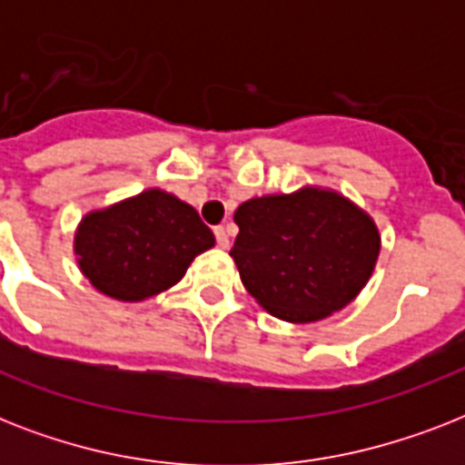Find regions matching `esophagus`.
I'll use <instances>...</instances> for the list:
<instances>
[{
	"instance_id": "34e87169",
	"label": "esophagus",
	"mask_w": 465,
	"mask_h": 465,
	"mask_svg": "<svg viewBox=\"0 0 465 465\" xmlns=\"http://www.w3.org/2000/svg\"><path fill=\"white\" fill-rule=\"evenodd\" d=\"M214 236H217L219 248H229V236H226L224 226H217V229H214Z\"/></svg>"
}]
</instances>
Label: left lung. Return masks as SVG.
<instances>
[{"label": "left lung", "mask_w": 465, "mask_h": 465, "mask_svg": "<svg viewBox=\"0 0 465 465\" xmlns=\"http://www.w3.org/2000/svg\"><path fill=\"white\" fill-rule=\"evenodd\" d=\"M232 258L251 297L287 323L345 309L374 272L381 233L360 204L332 188L251 197L233 212Z\"/></svg>", "instance_id": "8db88e82"}]
</instances>
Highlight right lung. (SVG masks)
Wrapping results in <instances>:
<instances>
[{
	"label": "right lung",
	"mask_w": 465,
	"mask_h": 465,
	"mask_svg": "<svg viewBox=\"0 0 465 465\" xmlns=\"http://www.w3.org/2000/svg\"><path fill=\"white\" fill-rule=\"evenodd\" d=\"M212 246L214 233L195 207L161 188L86 212L74 232L82 275L94 290L125 304L171 290Z\"/></svg>",
	"instance_id": "right-lung-1"
}]
</instances>
